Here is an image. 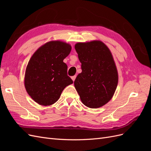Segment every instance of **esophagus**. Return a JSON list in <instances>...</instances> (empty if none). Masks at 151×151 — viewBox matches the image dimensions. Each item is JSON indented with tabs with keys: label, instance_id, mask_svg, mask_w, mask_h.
I'll return each mask as SVG.
<instances>
[{
	"label": "esophagus",
	"instance_id": "obj_1",
	"mask_svg": "<svg viewBox=\"0 0 151 151\" xmlns=\"http://www.w3.org/2000/svg\"><path fill=\"white\" fill-rule=\"evenodd\" d=\"M76 76H74L71 77V79H72V81H75V79H76Z\"/></svg>",
	"mask_w": 151,
	"mask_h": 151
}]
</instances>
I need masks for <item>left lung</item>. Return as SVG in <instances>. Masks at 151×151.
Listing matches in <instances>:
<instances>
[{
	"instance_id": "1",
	"label": "left lung",
	"mask_w": 151,
	"mask_h": 151,
	"mask_svg": "<svg viewBox=\"0 0 151 151\" xmlns=\"http://www.w3.org/2000/svg\"><path fill=\"white\" fill-rule=\"evenodd\" d=\"M75 49L82 72L74 81L82 103L98 108L113 98L118 82L117 68L110 50L100 40L78 42Z\"/></svg>"
}]
</instances>
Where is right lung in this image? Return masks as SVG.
Masks as SVG:
<instances>
[{
  "mask_svg": "<svg viewBox=\"0 0 151 151\" xmlns=\"http://www.w3.org/2000/svg\"><path fill=\"white\" fill-rule=\"evenodd\" d=\"M72 50L69 43L52 40L40 47L26 68L24 86L30 97L42 106H50L60 98L65 87L73 83L63 62Z\"/></svg>",
  "mask_w": 151,
  "mask_h": 151,
  "instance_id": "1",
  "label": "right lung"
}]
</instances>
